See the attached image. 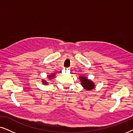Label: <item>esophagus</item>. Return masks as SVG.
I'll return each mask as SVG.
<instances>
[{
	"label": "esophagus",
	"instance_id": "esophagus-1",
	"mask_svg": "<svg viewBox=\"0 0 133 133\" xmlns=\"http://www.w3.org/2000/svg\"><path fill=\"white\" fill-rule=\"evenodd\" d=\"M67 70H69V68H67Z\"/></svg>",
	"mask_w": 133,
	"mask_h": 133
}]
</instances>
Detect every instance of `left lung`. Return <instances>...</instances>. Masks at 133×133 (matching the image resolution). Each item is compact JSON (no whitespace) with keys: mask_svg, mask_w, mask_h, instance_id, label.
<instances>
[{"mask_svg":"<svg viewBox=\"0 0 133 133\" xmlns=\"http://www.w3.org/2000/svg\"><path fill=\"white\" fill-rule=\"evenodd\" d=\"M80 80L81 81V84L86 90L92 89L94 88V84L91 81L89 80L86 77H80Z\"/></svg>","mask_w":133,"mask_h":133,"instance_id":"1","label":"left lung"}]
</instances>
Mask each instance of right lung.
<instances>
[{"label":"right lung","mask_w":133,"mask_h":133,"mask_svg":"<svg viewBox=\"0 0 133 133\" xmlns=\"http://www.w3.org/2000/svg\"><path fill=\"white\" fill-rule=\"evenodd\" d=\"M54 76H55V75H54V74H53V75H50V76H49V78H52V77H54ZM43 82H44V84H46V83H46V82H45H45H44V81H43Z\"/></svg>","instance_id":"1"}]
</instances>
